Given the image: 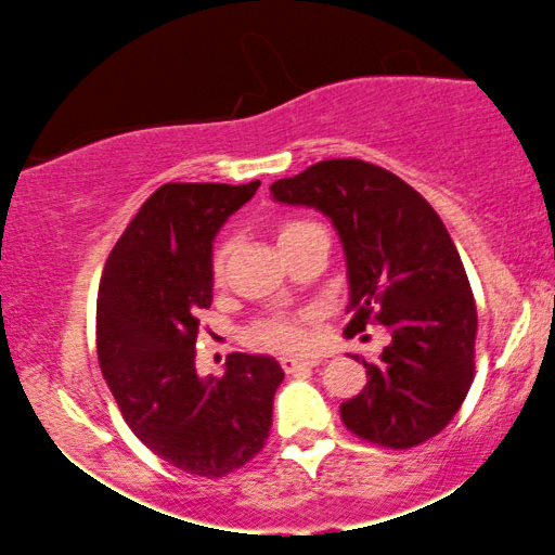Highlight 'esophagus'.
I'll return each instance as SVG.
<instances>
[{
  "instance_id": "1",
  "label": "esophagus",
  "mask_w": 555,
  "mask_h": 555,
  "mask_svg": "<svg viewBox=\"0 0 555 555\" xmlns=\"http://www.w3.org/2000/svg\"><path fill=\"white\" fill-rule=\"evenodd\" d=\"M318 365V360H305V358H282V367L286 373L302 371V367H313Z\"/></svg>"
}]
</instances>
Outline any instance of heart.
Listing matches in <instances>:
<instances>
[{
  "mask_svg": "<svg viewBox=\"0 0 555 555\" xmlns=\"http://www.w3.org/2000/svg\"><path fill=\"white\" fill-rule=\"evenodd\" d=\"M302 227L305 221H289V224H284L282 232H279V242L289 237V234H295L297 229ZM227 256H229V245L224 242V245L216 247L211 258V273L216 282L224 279ZM250 341H256L266 349H276V352H299V349H305V344H308V334H305L302 323H299L297 318L269 315L250 328Z\"/></svg>",
  "mask_w": 555,
  "mask_h": 555,
  "instance_id": "b5f03b06",
  "label": "heart"
}]
</instances>
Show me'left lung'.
Returning a JSON list of instances; mask_svg holds the SVG:
<instances>
[{
	"label": "left lung",
	"mask_w": 555,
	"mask_h": 555,
	"mask_svg": "<svg viewBox=\"0 0 555 555\" xmlns=\"http://www.w3.org/2000/svg\"><path fill=\"white\" fill-rule=\"evenodd\" d=\"M273 201L326 214L349 276L347 334L380 323L391 336L367 384L339 406L344 425L386 449L438 436L475 378L477 308L441 216L391 171L328 158L271 184Z\"/></svg>",
	"instance_id": "left-lung-1"
}]
</instances>
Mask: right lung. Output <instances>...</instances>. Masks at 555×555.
<instances>
[{"instance_id": "right-lung-1", "label": "right lung", "mask_w": 555, "mask_h": 555, "mask_svg": "<svg viewBox=\"0 0 555 555\" xmlns=\"http://www.w3.org/2000/svg\"><path fill=\"white\" fill-rule=\"evenodd\" d=\"M260 182H167L140 206L101 273L95 347L130 430L158 460L224 477L266 446L284 371L229 354L221 378L195 371L201 310L211 308L214 237Z\"/></svg>"}]
</instances>
